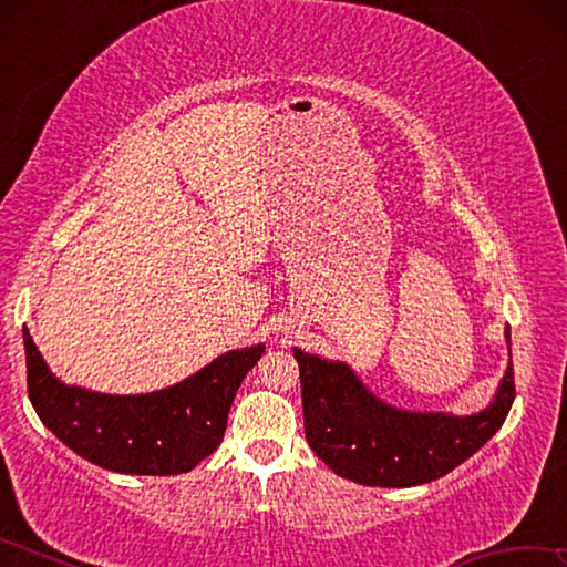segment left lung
<instances>
[{
    "label": "left lung",
    "instance_id": "8db88e82",
    "mask_svg": "<svg viewBox=\"0 0 567 567\" xmlns=\"http://www.w3.org/2000/svg\"><path fill=\"white\" fill-rule=\"evenodd\" d=\"M507 342H511V330ZM300 364L305 437L340 477L372 487H412L447 475L491 440L515 400L513 362L495 400L475 415L398 410L344 362L292 350Z\"/></svg>",
    "mask_w": 567,
    "mask_h": 567
}]
</instances>
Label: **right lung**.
I'll return each instance as SVG.
<instances>
[{
  "label": "right lung",
  "mask_w": 567,
  "mask_h": 567,
  "mask_svg": "<svg viewBox=\"0 0 567 567\" xmlns=\"http://www.w3.org/2000/svg\"><path fill=\"white\" fill-rule=\"evenodd\" d=\"M24 334L32 408L76 455L112 473L179 475L223 443L227 412L265 344L219 354L195 375L147 395H102L56 380Z\"/></svg>",
  "instance_id": "right-lung-1"
}]
</instances>
